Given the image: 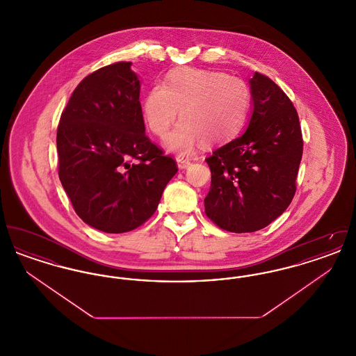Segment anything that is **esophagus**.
<instances>
[{
	"mask_svg": "<svg viewBox=\"0 0 356 356\" xmlns=\"http://www.w3.org/2000/svg\"><path fill=\"white\" fill-rule=\"evenodd\" d=\"M177 165L180 170H186L189 165H191V159L184 157V156H179L177 157Z\"/></svg>",
	"mask_w": 356,
	"mask_h": 356,
	"instance_id": "34e87169",
	"label": "esophagus"
}]
</instances>
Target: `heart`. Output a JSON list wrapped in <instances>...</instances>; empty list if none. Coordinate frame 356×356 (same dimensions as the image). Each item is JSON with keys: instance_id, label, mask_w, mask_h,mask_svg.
<instances>
[{"instance_id": "1", "label": "heart", "mask_w": 356, "mask_h": 356, "mask_svg": "<svg viewBox=\"0 0 356 356\" xmlns=\"http://www.w3.org/2000/svg\"><path fill=\"white\" fill-rule=\"evenodd\" d=\"M252 105L250 86L236 76L219 70H172L164 85H154L141 104V115L153 135L164 137L177 118L180 122L167 138L175 152L191 153L203 138L221 143L245 125Z\"/></svg>"}]
</instances>
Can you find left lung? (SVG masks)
Instances as JSON below:
<instances>
[{"label": "left lung", "instance_id": "1", "mask_svg": "<svg viewBox=\"0 0 356 356\" xmlns=\"http://www.w3.org/2000/svg\"><path fill=\"white\" fill-rule=\"evenodd\" d=\"M250 84L247 131L205 159L212 173L205 215L235 234L259 231L287 209L303 154L299 116L287 95L259 72Z\"/></svg>", "mask_w": 356, "mask_h": 356}]
</instances>
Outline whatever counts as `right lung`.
I'll list each match as a JSON object with an SVG mask.
<instances>
[{
  "label": "right lung",
  "instance_id": "right-lung-1",
  "mask_svg": "<svg viewBox=\"0 0 356 356\" xmlns=\"http://www.w3.org/2000/svg\"><path fill=\"white\" fill-rule=\"evenodd\" d=\"M131 65L120 61L88 74L57 128L60 181L79 218L106 234L129 232L152 218L177 172L145 135Z\"/></svg>",
  "mask_w": 356,
  "mask_h": 356
}]
</instances>
